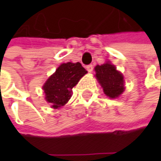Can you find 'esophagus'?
Masks as SVG:
<instances>
[{
	"label": "esophagus",
	"instance_id": "obj_1",
	"mask_svg": "<svg viewBox=\"0 0 161 161\" xmlns=\"http://www.w3.org/2000/svg\"><path fill=\"white\" fill-rule=\"evenodd\" d=\"M93 68H94V67H93V65L92 64L87 65V66H86V69H87V71H89V72H91V71H93Z\"/></svg>",
	"mask_w": 161,
	"mask_h": 161
}]
</instances>
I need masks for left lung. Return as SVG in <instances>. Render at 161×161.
Listing matches in <instances>:
<instances>
[{"instance_id": "obj_1", "label": "left lung", "mask_w": 161, "mask_h": 161, "mask_svg": "<svg viewBox=\"0 0 161 161\" xmlns=\"http://www.w3.org/2000/svg\"><path fill=\"white\" fill-rule=\"evenodd\" d=\"M96 78L103 88L104 93L110 98L118 97L125 90L124 76L115 66L107 62L95 67Z\"/></svg>"}]
</instances>
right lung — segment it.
I'll list each match as a JSON object with an SVG mask.
<instances>
[{"instance_id": "obj_1", "label": "right lung", "mask_w": 161, "mask_h": 161, "mask_svg": "<svg viewBox=\"0 0 161 161\" xmlns=\"http://www.w3.org/2000/svg\"><path fill=\"white\" fill-rule=\"evenodd\" d=\"M88 71L80 63L62 64L43 86L46 100L53 108H60L69 101L72 88Z\"/></svg>"}]
</instances>
